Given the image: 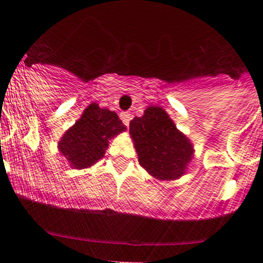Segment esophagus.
I'll return each instance as SVG.
<instances>
[{
  "instance_id": "34e87169",
  "label": "esophagus",
  "mask_w": 263,
  "mask_h": 263,
  "mask_svg": "<svg viewBox=\"0 0 263 263\" xmlns=\"http://www.w3.org/2000/svg\"><path fill=\"white\" fill-rule=\"evenodd\" d=\"M120 119H122V122L126 124V126H128L129 124V120H131V114H129L128 111H124V112H120Z\"/></svg>"
}]
</instances>
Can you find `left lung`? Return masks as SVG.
<instances>
[{
    "label": "left lung",
    "instance_id": "left-lung-1",
    "mask_svg": "<svg viewBox=\"0 0 263 263\" xmlns=\"http://www.w3.org/2000/svg\"><path fill=\"white\" fill-rule=\"evenodd\" d=\"M139 162L152 177L170 181L186 173L194 155L190 139L178 131L164 108L149 106L129 122Z\"/></svg>",
    "mask_w": 263,
    "mask_h": 263
}]
</instances>
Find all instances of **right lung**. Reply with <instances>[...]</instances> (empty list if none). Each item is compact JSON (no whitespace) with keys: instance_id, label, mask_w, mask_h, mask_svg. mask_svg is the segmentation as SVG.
I'll list each match as a JSON object with an SVG mask.
<instances>
[{"instance_id":"1","label":"right lung","mask_w":263,"mask_h":263,"mask_svg":"<svg viewBox=\"0 0 263 263\" xmlns=\"http://www.w3.org/2000/svg\"><path fill=\"white\" fill-rule=\"evenodd\" d=\"M126 131L117 112L90 103L59 141V151L74 169H85L105 156L108 141Z\"/></svg>"}]
</instances>
